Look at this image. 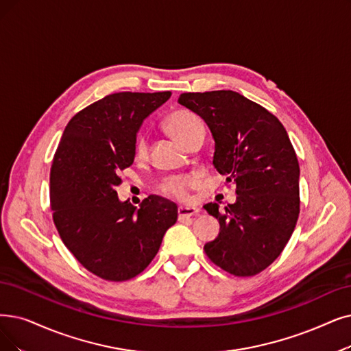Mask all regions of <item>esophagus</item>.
<instances>
[{
    "label": "esophagus",
    "mask_w": 351,
    "mask_h": 351,
    "mask_svg": "<svg viewBox=\"0 0 351 351\" xmlns=\"http://www.w3.org/2000/svg\"><path fill=\"white\" fill-rule=\"evenodd\" d=\"M199 213V208L194 207H178V220H186Z\"/></svg>",
    "instance_id": "esophagus-1"
}]
</instances>
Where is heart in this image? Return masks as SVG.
<instances>
[{
	"label": "heart",
	"mask_w": 351,
	"mask_h": 351,
	"mask_svg": "<svg viewBox=\"0 0 351 351\" xmlns=\"http://www.w3.org/2000/svg\"><path fill=\"white\" fill-rule=\"evenodd\" d=\"M165 128L170 132V135L177 139V141L187 147L191 139L199 132L204 131L202 119L193 114L190 110H177L174 114L168 117L165 122ZM147 141L143 135H138L134 143V157L135 160H144L147 157ZM195 178L186 176V177H173L165 180L161 190L167 195H170L177 200H187V193L194 186Z\"/></svg>",
	"instance_id": "heart-1"
}]
</instances>
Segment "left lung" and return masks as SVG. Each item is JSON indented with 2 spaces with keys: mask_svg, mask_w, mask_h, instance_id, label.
Returning <instances> with one entry per match:
<instances>
[{
  "mask_svg": "<svg viewBox=\"0 0 351 351\" xmlns=\"http://www.w3.org/2000/svg\"><path fill=\"white\" fill-rule=\"evenodd\" d=\"M178 104L207 123L213 165L236 184V202L223 212L204 204L220 224L206 255L232 275H256L281 255L300 215V165L289 136L271 112L233 90L183 93Z\"/></svg>",
  "mask_w": 351,
  "mask_h": 351,
  "instance_id": "obj_1",
  "label": "left lung"
}]
</instances>
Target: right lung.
I'll use <instances>...</instances> for the list:
<instances>
[{"label":"right lung","instance_id":"1","mask_svg":"<svg viewBox=\"0 0 351 351\" xmlns=\"http://www.w3.org/2000/svg\"><path fill=\"white\" fill-rule=\"evenodd\" d=\"M171 92L108 95L66 125L50 173L53 220L63 243L106 281L141 274L177 221V204L149 195L139 208L118 199L119 171L134 162V143L147 117Z\"/></svg>","mask_w":351,"mask_h":351}]
</instances>
